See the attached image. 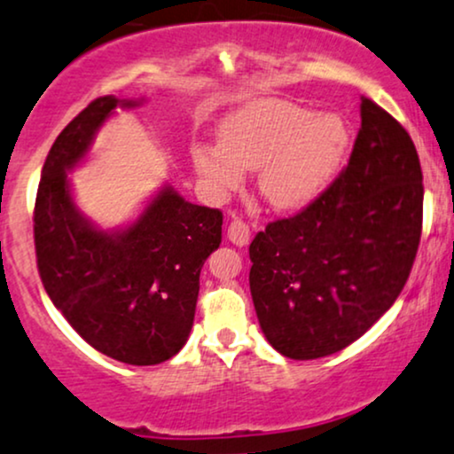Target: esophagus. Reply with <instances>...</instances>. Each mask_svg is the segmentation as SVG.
I'll list each match as a JSON object with an SVG mask.
<instances>
[{
  "label": "esophagus",
  "instance_id": "1",
  "mask_svg": "<svg viewBox=\"0 0 454 454\" xmlns=\"http://www.w3.org/2000/svg\"><path fill=\"white\" fill-rule=\"evenodd\" d=\"M227 238L231 239L236 247H247L250 242V227L244 221H239V218H233L227 227Z\"/></svg>",
  "mask_w": 454,
  "mask_h": 454
}]
</instances>
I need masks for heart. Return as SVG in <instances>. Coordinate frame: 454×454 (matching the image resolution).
Listing matches in <instances>:
<instances>
[{
	"instance_id": "heart-1",
	"label": "heart",
	"mask_w": 454,
	"mask_h": 454,
	"mask_svg": "<svg viewBox=\"0 0 454 454\" xmlns=\"http://www.w3.org/2000/svg\"><path fill=\"white\" fill-rule=\"evenodd\" d=\"M218 146H200L193 163L207 193L225 200L244 184V169H259L257 189L274 210H303L342 169L348 127L342 116L285 99H261L221 125Z\"/></svg>"
}]
</instances>
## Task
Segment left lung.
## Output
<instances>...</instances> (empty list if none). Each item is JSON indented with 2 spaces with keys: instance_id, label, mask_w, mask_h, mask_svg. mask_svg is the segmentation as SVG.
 Returning <instances> with one entry per match:
<instances>
[{
  "instance_id": "1",
  "label": "left lung",
  "mask_w": 454,
  "mask_h": 454,
  "mask_svg": "<svg viewBox=\"0 0 454 454\" xmlns=\"http://www.w3.org/2000/svg\"><path fill=\"white\" fill-rule=\"evenodd\" d=\"M423 231V172L412 137L372 99L348 165L314 204L250 244V295L268 342L289 359L359 340L406 285Z\"/></svg>"
}]
</instances>
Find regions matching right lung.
<instances>
[{
  "label": "right lung",
  "mask_w": 454,
  "mask_h": 454,
  "mask_svg": "<svg viewBox=\"0 0 454 454\" xmlns=\"http://www.w3.org/2000/svg\"><path fill=\"white\" fill-rule=\"evenodd\" d=\"M137 104L98 98L59 133L37 186L34 239L42 285L80 338L121 364L157 365L189 338L200 271L221 244L223 212L163 186L121 231H101L80 215L67 172L112 112Z\"/></svg>",
  "instance_id": "1"
}]
</instances>
